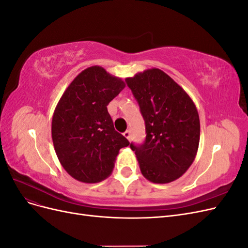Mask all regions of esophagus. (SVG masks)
Returning <instances> with one entry per match:
<instances>
[{
	"mask_svg": "<svg viewBox=\"0 0 248 248\" xmlns=\"http://www.w3.org/2000/svg\"><path fill=\"white\" fill-rule=\"evenodd\" d=\"M123 136L128 140H130V139H131V132L129 131V130H126L124 133H123Z\"/></svg>",
	"mask_w": 248,
	"mask_h": 248,
	"instance_id": "esophagus-1",
	"label": "esophagus"
}]
</instances>
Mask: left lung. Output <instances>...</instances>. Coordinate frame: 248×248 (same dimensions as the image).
Segmentation results:
<instances>
[{
  "mask_svg": "<svg viewBox=\"0 0 248 248\" xmlns=\"http://www.w3.org/2000/svg\"><path fill=\"white\" fill-rule=\"evenodd\" d=\"M145 120L146 140L130 144L142 176L170 183L191 166L200 142V118L184 90L162 70L152 68L125 79Z\"/></svg>",
  "mask_w": 248,
  "mask_h": 248,
  "instance_id": "obj_1",
  "label": "left lung"
}]
</instances>
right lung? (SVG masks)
Segmentation results:
<instances>
[{
  "mask_svg": "<svg viewBox=\"0 0 248 248\" xmlns=\"http://www.w3.org/2000/svg\"><path fill=\"white\" fill-rule=\"evenodd\" d=\"M125 82L100 66L81 71L59 100L51 138L62 167L74 179L97 183L110 175L119 150L129 141L114 128L108 104Z\"/></svg>",
  "mask_w": 248,
  "mask_h": 248,
  "instance_id": "add662e5",
  "label": "right lung"
}]
</instances>
